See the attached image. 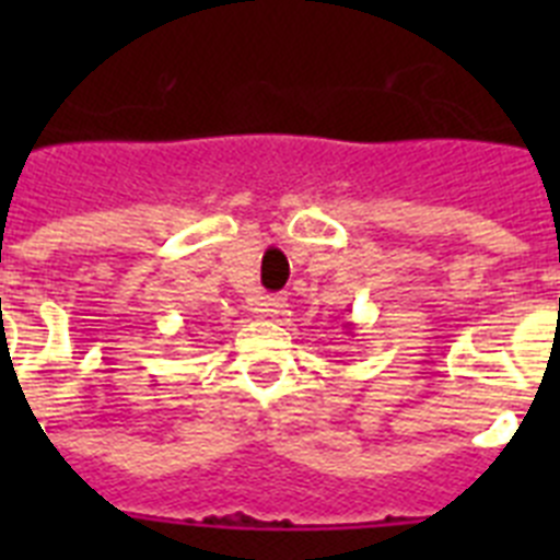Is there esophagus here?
<instances>
[{
  "instance_id": "esophagus-1",
  "label": "esophagus",
  "mask_w": 560,
  "mask_h": 560,
  "mask_svg": "<svg viewBox=\"0 0 560 560\" xmlns=\"http://www.w3.org/2000/svg\"><path fill=\"white\" fill-rule=\"evenodd\" d=\"M283 308H285L283 294H266L264 300H260V311H264L266 316H277Z\"/></svg>"
}]
</instances>
